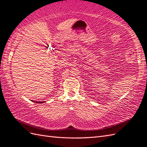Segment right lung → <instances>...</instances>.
Wrapping results in <instances>:
<instances>
[{"label":"right lung","mask_w":147,"mask_h":147,"mask_svg":"<svg viewBox=\"0 0 147 147\" xmlns=\"http://www.w3.org/2000/svg\"><path fill=\"white\" fill-rule=\"evenodd\" d=\"M33 102H34V101H33ZM43 102H37L36 103H43Z\"/></svg>","instance_id":"1"}]
</instances>
